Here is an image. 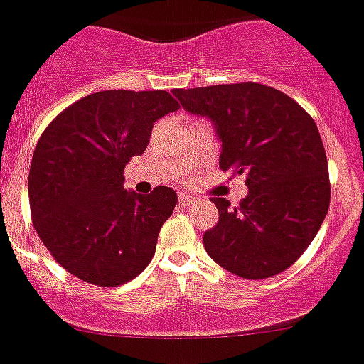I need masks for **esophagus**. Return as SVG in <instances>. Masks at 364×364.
<instances>
[{"mask_svg": "<svg viewBox=\"0 0 364 364\" xmlns=\"http://www.w3.org/2000/svg\"><path fill=\"white\" fill-rule=\"evenodd\" d=\"M195 202H196V200L193 198V196H189V195H180L178 196V205L180 207H189V205H193Z\"/></svg>", "mask_w": 364, "mask_h": 364, "instance_id": "esophagus-1", "label": "esophagus"}]
</instances>
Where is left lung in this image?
Listing matches in <instances>:
<instances>
[{
    "label": "left lung",
    "mask_w": 364,
    "mask_h": 364,
    "mask_svg": "<svg viewBox=\"0 0 364 364\" xmlns=\"http://www.w3.org/2000/svg\"><path fill=\"white\" fill-rule=\"evenodd\" d=\"M173 95L188 112L214 123L220 168L247 173L248 195L240 205L210 198L220 220L203 234L207 254L250 280L288 269L314 240L331 203L327 155L314 119L288 95L255 82Z\"/></svg>",
    "instance_id": "8db88e82"
}]
</instances>
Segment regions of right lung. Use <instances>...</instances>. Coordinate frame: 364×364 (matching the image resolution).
Here are the masks:
<instances>
[{"label":"right lung","mask_w":364,"mask_h":364,"mask_svg":"<svg viewBox=\"0 0 364 364\" xmlns=\"http://www.w3.org/2000/svg\"><path fill=\"white\" fill-rule=\"evenodd\" d=\"M178 109L166 91L114 89L84 96L46 127L30 164L32 223L71 275L116 288L150 264L176 193L127 191L123 171L146 150L155 121Z\"/></svg>","instance_id":"right-lung-1"}]
</instances>
